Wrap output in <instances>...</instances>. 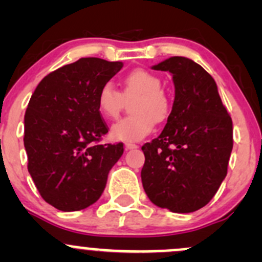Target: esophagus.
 <instances>
[{"instance_id":"obj_1","label":"esophagus","mask_w":262,"mask_h":262,"mask_svg":"<svg viewBox=\"0 0 262 262\" xmlns=\"http://www.w3.org/2000/svg\"><path fill=\"white\" fill-rule=\"evenodd\" d=\"M125 148L126 149H134V148H138V146L136 143H132V142H126Z\"/></svg>"}]
</instances>
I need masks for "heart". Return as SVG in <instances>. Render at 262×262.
<instances>
[{
  "label": "heart",
  "instance_id": "b5f03b06",
  "mask_svg": "<svg viewBox=\"0 0 262 262\" xmlns=\"http://www.w3.org/2000/svg\"><path fill=\"white\" fill-rule=\"evenodd\" d=\"M158 76L146 70H134L121 80V94L112 83L101 86L97 94V109L105 118L116 119L123 107V97L136 96L132 104L134 115L114 124L110 136L118 141H141L155 128V121H163L170 114V99Z\"/></svg>",
  "mask_w": 262,
  "mask_h": 262
}]
</instances>
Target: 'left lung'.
I'll return each instance as SVG.
<instances>
[{"label": "left lung", "mask_w": 262, "mask_h": 262, "mask_svg": "<svg viewBox=\"0 0 262 262\" xmlns=\"http://www.w3.org/2000/svg\"><path fill=\"white\" fill-rule=\"evenodd\" d=\"M152 70L172 75L175 100L162 133L142 147L143 189L157 207L195 212L212 200L227 175L232 119L215 81L194 60L171 57Z\"/></svg>", "instance_id": "1"}]
</instances>
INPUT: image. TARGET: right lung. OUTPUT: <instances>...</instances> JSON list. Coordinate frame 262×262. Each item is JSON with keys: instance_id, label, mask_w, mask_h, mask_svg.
<instances>
[{"instance_id": "add662e5", "label": "right lung", "mask_w": 262, "mask_h": 262, "mask_svg": "<svg viewBox=\"0 0 262 262\" xmlns=\"http://www.w3.org/2000/svg\"><path fill=\"white\" fill-rule=\"evenodd\" d=\"M121 62L81 58L40 81L25 113L28 170L41 198L62 212L90 207L101 196L123 143L100 144L107 125L97 94Z\"/></svg>"}]
</instances>
